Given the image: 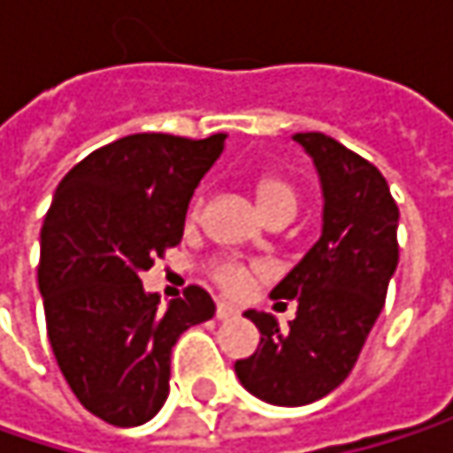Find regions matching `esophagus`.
<instances>
[{
  "mask_svg": "<svg viewBox=\"0 0 453 453\" xmlns=\"http://www.w3.org/2000/svg\"><path fill=\"white\" fill-rule=\"evenodd\" d=\"M215 315H218V319H230V317L238 315V310H235V307H230V304H226V302H220V304H218V310H215Z\"/></svg>",
  "mask_w": 453,
  "mask_h": 453,
  "instance_id": "34e87169",
  "label": "esophagus"
}]
</instances>
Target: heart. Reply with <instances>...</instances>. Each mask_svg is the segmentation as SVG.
Returning <instances> with one entry per match:
<instances>
[{
  "label": "heart",
  "instance_id": "obj_1",
  "mask_svg": "<svg viewBox=\"0 0 453 453\" xmlns=\"http://www.w3.org/2000/svg\"><path fill=\"white\" fill-rule=\"evenodd\" d=\"M257 199L259 207L265 210V215L273 218H294L296 207H299V194L296 188L278 175H267L257 183ZM204 210V196H199L191 207V218L196 220ZM259 273L257 265L241 259V257H215L207 265V275L212 278V283H218L230 296H241L251 288L254 275Z\"/></svg>",
  "mask_w": 453,
  "mask_h": 453
}]
</instances>
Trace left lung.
<instances>
[{"mask_svg": "<svg viewBox=\"0 0 453 453\" xmlns=\"http://www.w3.org/2000/svg\"><path fill=\"white\" fill-rule=\"evenodd\" d=\"M315 159L325 212L322 235L304 259L273 288V299H296V319L257 310L246 317L262 338L235 362L249 394L280 407H302L338 388L380 315L399 265V207L383 173L325 134H296Z\"/></svg>", "mask_w": 453, "mask_h": 453, "instance_id": "obj_1", "label": "left lung"}]
</instances>
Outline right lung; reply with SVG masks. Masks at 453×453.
<instances>
[{"mask_svg": "<svg viewBox=\"0 0 453 453\" xmlns=\"http://www.w3.org/2000/svg\"><path fill=\"white\" fill-rule=\"evenodd\" d=\"M223 141L226 134L118 138L62 178L46 212L39 288L49 343L78 402L115 427L162 409L175 341L215 315L199 286L159 312L141 273L180 243L194 188Z\"/></svg>", "mask_w": 453, "mask_h": 453, "instance_id": "1", "label": "right lung"}]
</instances>
